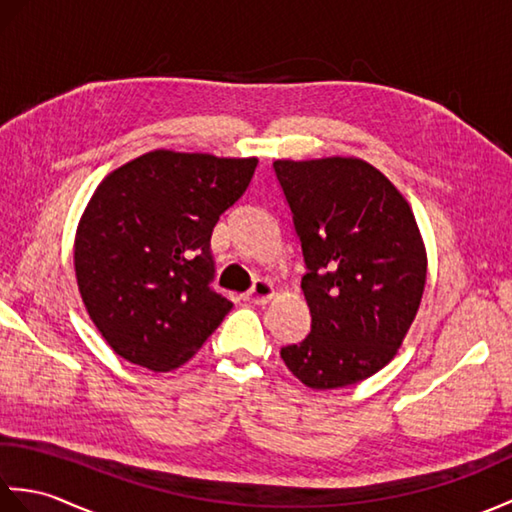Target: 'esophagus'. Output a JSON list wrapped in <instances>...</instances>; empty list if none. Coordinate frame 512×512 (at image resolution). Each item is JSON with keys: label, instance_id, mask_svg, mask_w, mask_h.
Masks as SVG:
<instances>
[{"label": "esophagus", "instance_id": "obj_1", "mask_svg": "<svg viewBox=\"0 0 512 512\" xmlns=\"http://www.w3.org/2000/svg\"><path fill=\"white\" fill-rule=\"evenodd\" d=\"M275 297V286L270 284L268 279H257L250 292H246V301L257 303V306H264L270 299Z\"/></svg>", "mask_w": 512, "mask_h": 512}]
</instances>
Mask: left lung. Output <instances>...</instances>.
Returning <instances> with one entry per match:
<instances>
[{
  "instance_id": "1",
  "label": "left lung",
  "mask_w": 512,
  "mask_h": 512,
  "mask_svg": "<svg viewBox=\"0 0 512 512\" xmlns=\"http://www.w3.org/2000/svg\"><path fill=\"white\" fill-rule=\"evenodd\" d=\"M308 273L301 290L310 334L281 347L310 389L354 385L376 374L416 319L427 250L409 202L361 158L275 160Z\"/></svg>"
}]
</instances>
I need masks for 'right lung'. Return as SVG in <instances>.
Wrapping results in <instances>:
<instances>
[{"label":"right lung","mask_w":512,"mask_h":512,"mask_svg":"<svg viewBox=\"0 0 512 512\" xmlns=\"http://www.w3.org/2000/svg\"><path fill=\"white\" fill-rule=\"evenodd\" d=\"M255 167L257 158L156 149L96 187L76 228L74 273L96 330L125 361L171 372L231 312L211 288V233Z\"/></svg>","instance_id":"add662e5"}]
</instances>
